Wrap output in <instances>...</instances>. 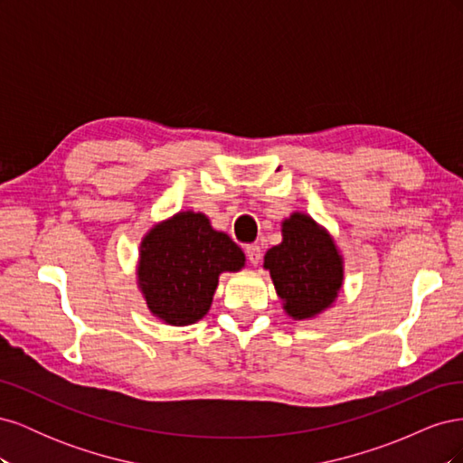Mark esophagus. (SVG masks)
<instances>
[{
	"label": "esophagus",
	"instance_id": "esophagus-1",
	"mask_svg": "<svg viewBox=\"0 0 463 463\" xmlns=\"http://www.w3.org/2000/svg\"><path fill=\"white\" fill-rule=\"evenodd\" d=\"M245 253H247L249 262L253 264V266H257L260 262V259H262V253H260V247L259 245H247L245 247Z\"/></svg>",
	"mask_w": 463,
	"mask_h": 463
}]
</instances>
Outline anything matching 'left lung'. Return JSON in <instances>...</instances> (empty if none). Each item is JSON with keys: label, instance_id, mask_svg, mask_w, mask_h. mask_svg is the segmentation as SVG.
Returning <instances> with one entry per match:
<instances>
[{"label": "left lung", "instance_id": "8db88e82", "mask_svg": "<svg viewBox=\"0 0 463 463\" xmlns=\"http://www.w3.org/2000/svg\"><path fill=\"white\" fill-rule=\"evenodd\" d=\"M282 309L293 320H313L332 309L344 286V255L317 220L291 213L282 220V243L266 250Z\"/></svg>", "mask_w": 463, "mask_h": 463}]
</instances>
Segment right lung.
Masks as SVG:
<instances>
[{
    "mask_svg": "<svg viewBox=\"0 0 463 463\" xmlns=\"http://www.w3.org/2000/svg\"><path fill=\"white\" fill-rule=\"evenodd\" d=\"M243 266V250L228 233L214 230L206 214L181 210L143 235L137 286L160 322L189 326L208 313L220 274Z\"/></svg>",
    "mask_w": 463,
    "mask_h": 463,
    "instance_id": "1",
    "label": "right lung"
}]
</instances>
